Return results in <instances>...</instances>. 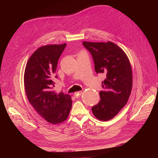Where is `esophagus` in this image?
Here are the masks:
<instances>
[{
  "label": "esophagus",
  "instance_id": "1",
  "mask_svg": "<svg viewBox=\"0 0 158 158\" xmlns=\"http://www.w3.org/2000/svg\"><path fill=\"white\" fill-rule=\"evenodd\" d=\"M82 93V92H81V91H79V92H75V93H74V97H76V98H78V97H79L81 95Z\"/></svg>",
  "mask_w": 158,
  "mask_h": 158
}]
</instances>
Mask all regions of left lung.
Segmentation results:
<instances>
[{
  "instance_id": "obj_1",
  "label": "left lung",
  "mask_w": 158,
  "mask_h": 158,
  "mask_svg": "<svg viewBox=\"0 0 158 158\" xmlns=\"http://www.w3.org/2000/svg\"><path fill=\"white\" fill-rule=\"evenodd\" d=\"M91 53L97 73H103L104 89L99 93L101 101L92 107L95 117L107 121L114 117L125 106L131 93L132 74L129 60L123 50L111 41L82 42Z\"/></svg>"
}]
</instances>
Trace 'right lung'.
Wrapping results in <instances>:
<instances>
[{
  "mask_svg": "<svg viewBox=\"0 0 158 158\" xmlns=\"http://www.w3.org/2000/svg\"><path fill=\"white\" fill-rule=\"evenodd\" d=\"M66 45H48L38 48L29 57L25 69L24 86L29 102L40 115L52 124L66 120L72 108L69 95L56 94L52 89L54 86L52 77Z\"/></svg>",
  "mask_w": 158,
  "mask_h": 158,
  "instance_id": "right-lung-1",
  "label": "right lung"
}]
</instances>
